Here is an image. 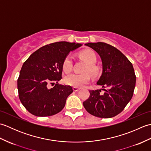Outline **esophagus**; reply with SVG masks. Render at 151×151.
Segmentation results:
<instances>
[{"instance_id": "esophagus-1", "label": "esophagus", "mask_w": 151, "mask_h": 151, "mask_svg": "<svg viewBox=\"0 0 151 151\" xmlns=\"http://www.w3.org/2000/svg\"><path fill=\"white\" fill-rule=\"evenodd\" d=\"M73 91H79V90H80V88L74 87V88H73Z\"/></svg>"}]
</instances>
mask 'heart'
<instances>
[{
	"label": "heart",
	"instance_id": "heart-1",
	"mask_svg": "<svg viewBox=\"0 0 151 151\" xmlns=\"http://www.w3.org/2000/svg\"><path fill=\"white\" fill-rule=\"evenodd\" d=\"M82 58L84 60L88 67L85 70L86 72H88L92 75H96L98 73V69L94 64L97 61V56L93 51L86 50L83 51L81 54ZM63 70L65 73H69L73 69V58L70 55L67 56L63 62ZM90 81V76L88 74H76L72 73L67 75L64 79V81L67 85L73 86L75 88H81Z\"/></svg>",
	"mask_w": 151,
	"mask_h": 151
}]
</instances>
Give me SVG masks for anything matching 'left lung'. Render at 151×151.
I'll list each match as a JSON object with an SVG mask.
<instances>
[{"instance_id": "1", "label": "left lung", "mask_w": 151, "mask_h": 151, "mask_svg": "<svg viewBox=\"0 0 151 151\" xmlns=\"http://www.w3.org/2000/svg\"><path fill=\"white\" fill-rule=\"evenodd\" d=\"M100 56L102 73L97 82L107 88L90 90L89 97L83 102L88 113L101 118H111L120 114L132 99L136 77L132 63L116 48L103 42L88 43Z\"/></svg>"}]
</instances>
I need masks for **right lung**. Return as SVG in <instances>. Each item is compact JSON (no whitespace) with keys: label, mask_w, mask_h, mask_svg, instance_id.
<instances>
[{"label":"right lung","mask_w":151,"mask_h":151,"mask_svg":"<svg viewBox=\"0 0 151 151\" xmlns=\"http://www.w3.org/2000/svg\"><path fill=\"white\" fill-rule=\"evenodd\" d=\"M82 44L60 41L35 51L25 61L17 80L19 97L24 108L38 117L55 115L62 110L71 86L59 85L63 62L70 51ZM57 82L49 88V84Z\"/></svg>","instance_id":"obj_1"}]
</instances>
